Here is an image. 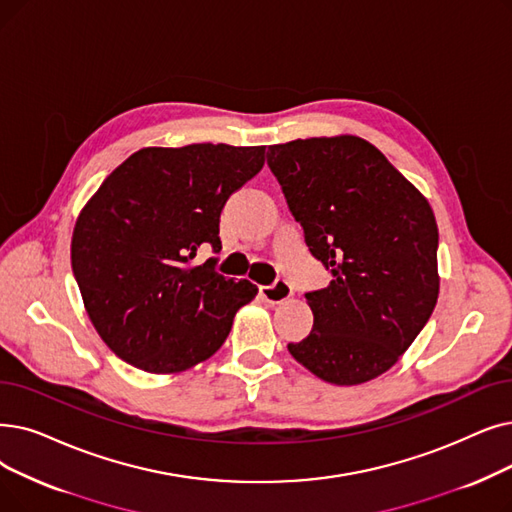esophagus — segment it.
<instances>
[{"instance_id":"34e87169","label":"esophagus","mask_w":512,"mask_h":512,"mask_svg":"<svg viewBox=\"0 0 512 512\" xmlns=\"http://www.w3.org/2000/svg\"><path fill=\"white\" fill-rule=\"evenodd\" d=\"M259 293H261V297H263L265 301H268L270 305H278V303L286 301L288 297L293 295L291 286H288V282H286V280H276L274 284L261 286V288H259Z\"/></svg>"}]
</instances>
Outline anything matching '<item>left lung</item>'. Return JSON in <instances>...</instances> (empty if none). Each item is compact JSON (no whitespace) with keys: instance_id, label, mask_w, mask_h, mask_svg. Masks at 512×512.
<instances>
[{"instance_id":"8db88e82","label":"left lung","mask_w":512,"mask_h":512,"mask_svg":"<svg viewBox=\"0 0 512 512\" xmlns=\"http://www.w3.org/2000/svg\"><path fill=\"white\" fill-rule=\"evenodd\" d=\"M268 167L330 272L305 293L314 326L288 351L322 381L360 385L389 370L429 322L437 295L435 215L385 154L355 136L268 148Z\"/></svg>"}]
</instances>
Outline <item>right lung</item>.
I'll return each mask as SVG.
<instances>
[{
  "mask_svg": "<svg viewBox=\"0 0 512 512\" xmlns=\"http://www.w3.org/2000/svg\"><path fill=\"white\" fill-rule=\"evenodd\" d=\"M265 146L142 148L110 173L81 211L73 274L102 341L146 372H177L226 341L236 311L257 295L221 276L198 249L221 251L228 198L263 167Z\"/></svg>",
  "mask_w": 512,
  "mask_h": 512,
  "instance_id": "1",
  "label": "right lung"
}]
</instances>
